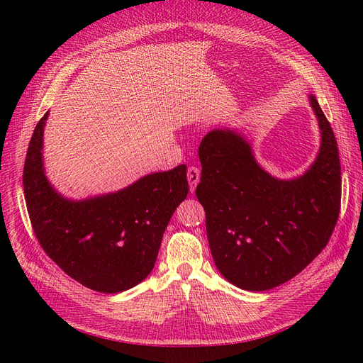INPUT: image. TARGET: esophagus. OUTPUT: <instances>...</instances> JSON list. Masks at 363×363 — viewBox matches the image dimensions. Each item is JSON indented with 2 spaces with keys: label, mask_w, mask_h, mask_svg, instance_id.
Here are the masks:
<instances>
[{
  "label": "esophagus",
  "mask_w": 363,
  "mask_h": 363,
  "mask_svg": "<svg viewBox=\"0 0 363 363\" xmlns=\"http://www.w3.org/2000/svg\"><path fill=\"white\" fill-rule=\"evenodd\" d=\"M200 175H201V172H200V169L196 168V167H191L188 169V180H189V186H191V191L192 192L195 191L196 184H199V182H200Z\"/></svg>",
  "instance_id": "34e87169"
}]
</instances>
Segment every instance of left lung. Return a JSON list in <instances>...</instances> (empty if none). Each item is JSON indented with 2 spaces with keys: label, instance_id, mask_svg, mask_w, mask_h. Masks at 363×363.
<instances>
[{
  "label": "left lung",
  "instance_id": "left-lung-1",
  "mask_svg": "<svg viewBox=\"0 0 363 363\" xmlns=\"http://www.w3.org/2000/svg\"><path fill=\"white\" fill-rule=\"evenodd\" d=\"M321 145L298 177H272L236 130L203 138L195 195L206 211L208 247L218 271L235 286L262 292L291 280L330 239L340 207V164L333 130L316 98Z\"/></svg>",
  "mask_w": 363,
  "mask_h": 363
}]
</instances>
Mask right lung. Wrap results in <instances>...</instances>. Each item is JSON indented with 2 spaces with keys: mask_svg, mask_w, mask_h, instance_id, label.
Segmentation results:
<instances>
[{
  "mask_svg": "<svg viewBox=\"0 0 363 363\" xmlns=\"http://www.w3.org/2000/svg\"><path fill=\"white\" fill-rule=\"evenodd\" d=\"M31 136L24 164V195L43 251L83 286L118 294L144 281L155 268L164 230L189 192L186 164L147 174L116 192L69 200L43 168V128Z\"/></svg>",
  "mask_w": 363,
  "mask_h": 363,
  "instance_id": "add662e5",
  "label": "right lung"
}]
</instances>
